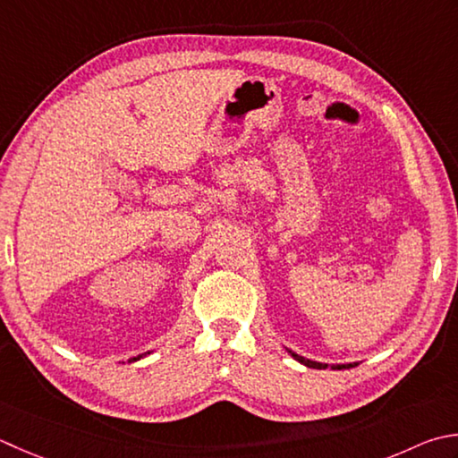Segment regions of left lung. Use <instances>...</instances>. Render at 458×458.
Returning a JSON list of instances; mask_svg holds the SVG:
<instances>
[{"mask_svg":"<svg viewBox=\"0 0 458 458\" xmlns=\"http://www.w3.org/2000/svg\"><path fill=\"white\" fill-rule=\"evenodd\" d=\"M292 353V357L293 360H298L300 363H303V365H308V367H313V369H327V363H318V361H311V360H306V357H301V355H298V353H293V352H290ZM357 363H344V365H331V369H349V367H355Z\"/></svg>","mask_w":458,"mask_h":458,"instance_id":"1","label":"left lung"}]
</instances>
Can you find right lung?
<instances>
[{
    "label": "right lung",
    "instance_id": "add662e5",
    "mask_svg": "<svg viewBox=\"0 0 458 458\" xmlns=\"http://www.w3.org/2000/svg\"><path fill=\"white\" fill-rule=\"evenodd\" d=\"M147 353H142V355H137V357H132V360H129V361H139L140 360V357H145Z\"/></svg>",
    "mask_w": 458,
    "mask_h": 458
}]
</instances>
